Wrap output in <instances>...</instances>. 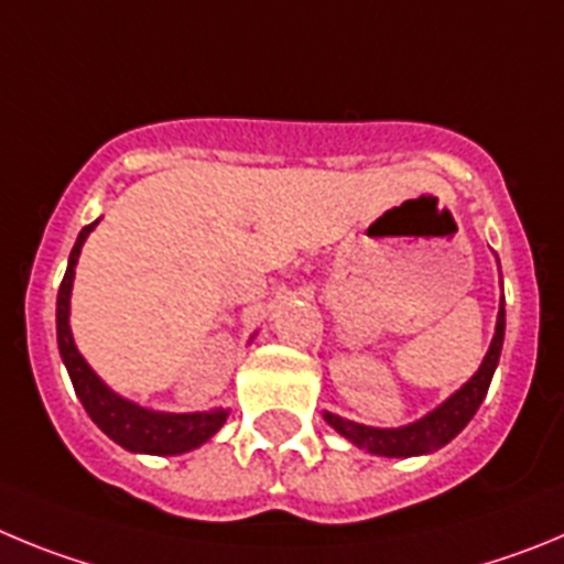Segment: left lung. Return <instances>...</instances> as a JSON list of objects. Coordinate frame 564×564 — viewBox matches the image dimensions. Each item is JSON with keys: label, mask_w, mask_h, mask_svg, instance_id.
<instances>
[{"label": "left lung", "mask_w": 564, "mask_h": 564, "mask_svg": "<svg viewBox=\"0 0 564 564\" xmlns=\"http://www.w3.org/2000/svg\"><path fill=\"white\" fill-rule=\"evenodd\" d=\"M503 334H506V303L500 301V312H497L495 337H491L489 351H486L484 362H480L478 373L469 379L460 390H455L444 404L427 413L424 419L404 424V427H365L357 421L339 419L334 413H323V419L337 430L343 438L357 444L359 449H368L370 455H384V458H413V455H427L433 449H441L444 444L455 438L460 430L471 421V415L478 413L480 402L486 399L495 368L500 362V351H503Z\"/></svg>", "instance_id": "obj_1"}]
</instances>
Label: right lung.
<instances>
[{"label": "right lung", "instance_id": "right-lung-1", "mask_svg": "<svg viewBox=\"0 0 564 564\" xmlns=\"http://www.w3.org/2000/svg\"><path fill=\"white\" fill-rule=\"evenodd\" d=\"M98 221L86 225L78 232L73 252H69L67 272L58 286V301H55V332H58V351L69 370L73 388L78 393L80 404L89 413V419L109 435L115 444H120L129 453H149V455H180L191 453L196 446L205 444L207 438L219 433L227 421V410H205V413H156L140 404L129 402L111 388H106L104 379L95 373L80 351L75 348L73 328H69V294H73L75 263H78L80 247L86 236L95 230Z\"/></svg>", "mask_w": 564, "mask_h": 564}]
</instances>
